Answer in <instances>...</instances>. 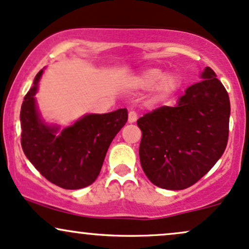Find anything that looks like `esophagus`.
Here are the masks:
<instances>
[{"label": "esophagus", "instance_id": "1", "mask_svg": "<svg viewBox=\"0 0 249 249\" xmlns=\"http://www.w3.org/2000/svg\"><path fill=\"white\" fill-rule=\"evenodd\" d=\"M136 120H138V114L134 110H130L129 114H128V122H129V124H133Z\"/></svg>", "mask_w": 249, "mask_h": 249}]
</instances>
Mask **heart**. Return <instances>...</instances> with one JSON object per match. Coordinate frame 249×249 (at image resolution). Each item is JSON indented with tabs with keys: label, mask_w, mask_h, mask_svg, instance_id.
Wrapping results in <instances>:
<instances>
[{
	"label": "heart",
	"mask_w": 249,
	"mask_h": 249,
	"mask_svg": "<svg viewBox=\"0 0 249 249\" xmlns=\"http://www.w3.org/2000/svg\"><path fill=\"white\" fill-rule=\"evenodd\" d=\"M133 83L136 88L141 89L155 87L159 96L166 97L177 90L178 77L174 74H163L159 68H148L134 77Z\"/></svg>",
	"instance_id": "obj_1"
}]
</instances>
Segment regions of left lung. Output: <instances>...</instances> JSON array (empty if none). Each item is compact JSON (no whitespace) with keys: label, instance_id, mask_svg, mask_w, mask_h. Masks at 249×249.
<instances>
[{"label":"left lung","instance_id":"1","mask_svg":"<svg viewBox=\"0 0 249 249\" xmlns=\"http://www.w3.org/2000/svg\"><path fill=\"white\" fill-rule=\"evenodd\" d=\"M175 107L162 106L138 120L140 162L155 186L181 191L196 183L225 152L230 96L209 67Z\"/></svg>","mask_w":249,"mask_h":249}]
</instances>
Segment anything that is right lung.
<instances>
[{
  "label": "right lung",
  "mask_w": 249,
  "mask_h": 249,
  "mask_svg": "<svg viewBox=\"0 0 249 249\" xmlns=\"http://www.w3.org/2000/svg\"><path fill=\"white\" fill-rule=\"evenodd\" d=\"M38 71L21 107V146L42 177L64 189H80L96 180L111 141L128 120L121 108L108 114H90L61 133L40 120L34 95Z\"/></svg>",
  "instance_id": "obj_1"
}]
</instances>
